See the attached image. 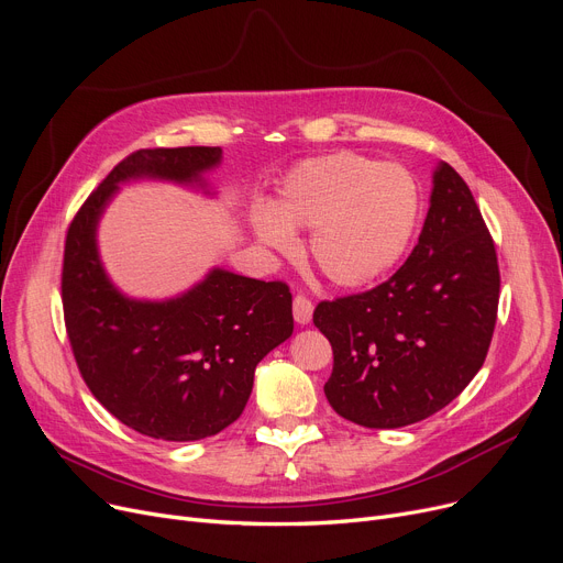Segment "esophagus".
Listing matches in <instances>:
<instances>
[{"instance_id":"obj_1","label":"esophagus","mask_w":563,"mask_h":563,"mask_svg":"<svg viewBox=\"0 0 563 563\" xmlns=\"http://www.w3.org/2000/svg\"><path fill=\"white\" fill-rule=\"evenodd\" d=\"M291 308H294V319H297V323H301V327L310 323L314 306H312V301L308 297H303V294H297V297H294Z\"/></svg>"}]
</instances>
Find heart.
<instances>
[{"mask_svg": "<svg viewBox=\"0 0 563 563\" xmlns=\"http://www.w3.org/2000/svg\"><path fill=\"white\" fill-rule=\"evenodd\" d=\"M420 198L410 173L356 153L301 162L278 191L276 210L253 217L260 242L278 253L297 249L294 230L310 234V257L338 287L374 283L406 253Z\"/></svg>", "mask_w": 563, "mask_h": 563, "instance_id": "obj_1", "label": "heart"}]
</instances>
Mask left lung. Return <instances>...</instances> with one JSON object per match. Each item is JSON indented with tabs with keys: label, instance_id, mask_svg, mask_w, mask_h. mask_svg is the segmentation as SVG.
I'll return each mask as SVG.
<instances>
[{
	"label": "left lung",
	"instance_id": "left-lung-1",
	"mask_svg": "<svg viewBox=\"0 0 563 563\" xmlns=\"http://www.w3.org/2000/svg\"><path fill=\"white\" fill-rule=\"evenodd\" d=\"M420 240L397 274L314 308L333 346L323 386L338 416L367 429L416 424L456 399L493 340L499 269L493 236L463 177L445 162Z\"/></svg>",
	"mask_w": 563,
	"mask_h": 563
}]
</instances>
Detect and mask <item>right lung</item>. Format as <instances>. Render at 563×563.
I'll return each mask as SVG.
<instances>
[{"label": "right lung", "instance_id": "add662e5", "mask_svg": "<svg viewBox=\"0 0 563 563\" xmlns=\"http://www.w3.org/2000/svg\"><path fill=\"white\" fill-rule=\"evenodd\" d=\"M221 147H153L118 164L75 214L64 251L66 331L88 390L130 429L157 440L210 438L242 416L257 363L294 331L291 294L212 269L166 301L115 289L98 253V223L118 185L168 180L205 189Z\"/></svg>", "mask_w": 563, "mask_h": 563}]
</instances>
